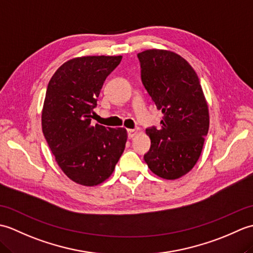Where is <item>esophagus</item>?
Segmentation results:
<instances>
[{
	"mask_svg": "<svg viewBox=\"0 0 253 253\" xmlns=\"http://www.w3.org/2000/svg\"><path fill=\"white\" fill-rule=\"evenodd\" d=\"M128 132V138H133L135 136L139 135V133H141V129L140 128H135V129H128L127 130Z\"/></svg>",
	"mask_w": 253,
	"mask_h": 253,
	"instance_id": "1",
	"label": "esophagus"
}]
</instances>
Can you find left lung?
Instances as JSON below:
<instances>
[{"label": "left lung", "mask_w": 253, "mask_h": 253, "mask_svg": "<svg viewBox=\"0 0 253 253\" xmlns=\"http://www.w3.org/2000/svg\"><path fill=\"white\" fill-rule=\"evenodd\" d=\"M138 58L144 88L163 114L161 128L146 130L151 148L144 161L161 178H180L201 155L210 125L208 102L195 69L179 54L150 49Z\"/></svg>", "instance_id": "obj_1"}]
</instances>
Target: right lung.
I'll return each mask as SVG.
<instances>
[{"label":"right lung","instance_id":"1","mask_svg":"<svg viewBox=\"0 0 253 253\" xmlns=\"http://www.w3.org/2000/svg\"><path fill=\"white\" fill-rule=\"evenodd\" d=\"M122 57H74L57 68L47 84L42 131L57 165L78 185L92 187L106 180L125 149V128L91 124L104 80Z\"/></svg>","mask_w":253,"mask_h":253}]
</instances>
